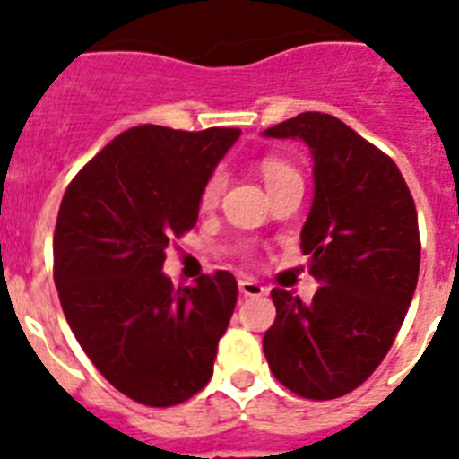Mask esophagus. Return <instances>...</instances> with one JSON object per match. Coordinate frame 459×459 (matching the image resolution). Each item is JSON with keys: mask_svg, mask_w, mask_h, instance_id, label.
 Returning a JSON list of instances; mask_svg holds the SVG:
<instances>
[{"mask_svg": "<svg viewBox=\"0 0 459 459\" xmlns=\"http://www.w3.org/2000/svg\"><path fill=\"white\" fill-rule=\"evenodd\" d=\"M238 290H241V295H246V298H260V295L267 293V289H264L263 283L251 279V276H241V279H238Z\"/></svg>", "mask_w": 459, "mask_h": 459, "instance_id": "34e87169", "label": "esophagus"}]
</instances>
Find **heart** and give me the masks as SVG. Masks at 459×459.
<instances>
[{"label": "heart", "mask_w": 459, "mask_h": 459, "mask_svg": "<svg viewBox=\"0 0 459 459\" xmlns=\"http://www.w3.org/2000/svg\"><path fill=\"white\" fill-rule=\"evenodd\" d=\"M257 169H260V176H263L267 189L276 187V185L283 183L286 178L298 176V170H295L289 161H283V159H276V157H264ZM222 187H225V178H222L221 173L208 176V180L204 183L202 192H199V204H202L204 208L215 206L222 195Z\"/></svg>", "instance_id": "b5f03b06"}]
</instances>
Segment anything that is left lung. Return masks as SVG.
Listing matches in <instances>:
<instances>
[{
	"mask_svg": "<svg viewBox=\"0 0 459 459\" xmlns=\"http://www.w3.org/2000/svg\"><path fill=\"white\" fill-rule=\"evenodd\" d=\"M302 140L314 159V199L302 227L312 302L272 290L276 319L263 350L298 396L338 399L387 357L420 274L418 211L392 159L338 117L302 112L263 131Z\"/></svg>",
	"mask_w": 459,
	"mask_h": 459,
	"instance_id": "8db88e82",
	"label": "left lung"
}]
</instances>
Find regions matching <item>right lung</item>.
<instances>
[{
  "instance_id": "1",
  "label": "right lung",
  "mask_w": 459,
  "mask_h": 459,
  "mask_svg": "<svg viewBox=\"0 0 459 459\" xmlns=\"http://www.w3.org/2000/svg\"><path fill=\"white\" fill-rule=\"evenodd\" d=\"M238 128L143 124L105 145L60 202L53 279L72 333L102 377L152 408L206 387L237 279L215 272L173 289L166 246L199 218V192Z\"/></svg>"
}]
</instances>
